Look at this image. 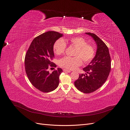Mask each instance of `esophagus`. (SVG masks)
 Segmentation results:
<instances>
[{"instance_id":"obj_1","label":"esophagus","mask_w":130,"mask_h":130,"mask_svg":"<svg viewBox=\"0 0 130 130\" xmlns=\"http://www.w3.org/2000/svg\"><path fill=\"white\" fill-rule=\"evenodd\" d=\"M63 71L64 72H67V73H70L71 72L70 70H66V69H64Z\"/></svg>"}]
</instances>
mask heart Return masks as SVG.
<instances>
[{"label": "heart", "mask_w": 130, "mask_h": 130, "mask_svg": "<svg viewBox=\"0 0 130 130\" xmlns=\"http://www.w3.org/2000/svg\"><path fill=\"white\" fill-rule=\"evenodd\" d=\"M66 42L76 48L74 53L75 57L65 56L61 58L59 61L60 66L66 69L74 70L82 64V60L85 63H88L94 58L95 53L94 46L87 43L86 40L83 37L78 36L64 40L62 39L57 40L53 46L54 53L57 55L63 54L66 48Z\"/></svg>", "instance_id": "b5f03b06"}]
</instances>
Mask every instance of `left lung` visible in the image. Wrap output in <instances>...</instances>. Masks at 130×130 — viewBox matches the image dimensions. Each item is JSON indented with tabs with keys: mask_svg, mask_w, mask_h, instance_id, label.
<instances>
[{
	"mask_svg": "<svg viewBox=\"0 0 130 130\" xmlns=\"http://www.w3.org/2000/svg\"><path fill=\"white\" fill-rule=\"evenodd\" d=\"M93 37L97 45V51L91 63L83 69L86 73L81 74L75 82L74 85L84 93H92L105 82L111 67V57L106 44L93 33L86 32Z\"/></svg>",
	"mask_w": 130,
	"mask_h": 130,
	"instance_id": "obj_1",
	"label": "left lung"
}]
</instances>
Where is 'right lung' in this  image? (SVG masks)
Here are the masks:
<instances>
[{"label":"right lung","mask_w":130,"mask_h":130,"mask_svg":"<svg viewBox=\"0 0 130 130\" xmlns=\"http://www.w3.org/2000/svg\"><path fill=\"white\" fill-rule=\"evenodd\" d=\"M63 36L62 34L49 31L33 39L25 58L26 74L32 85L40 91L47 93L55 90L59 82L63 70L58 68L50 73V67H56L52 60L54 58L53 46Z\"/></svg>","instance_id":"right-lung-1"}]
</instances>
